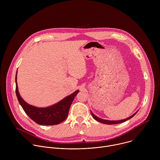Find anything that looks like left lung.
Wrapping results in <instances>:
<instances>
[{
    "instance_id": "8db88e82",
    "label": "left lung",
    "mask_w": 160,
    "mask_h": 160,
    "mask_svg": "<svg viewBox=\"0 0 160 160\" xmlns=\"http://www.w3.org/2000/svg\"><path fill=\"white\" fill-rule=\"evenodd\" d=\"M138 112V111H137L136 112H135L133 115H132L131 117H128V118H126V119H125V120H118V121H109V120H103V119H101V118H98V117H97L96 115H94V114L91 112V114H92V117L96 120H97V121H98V122H101V123H104V124H107V125H112V124H117V123H123V122H126L127 120H129V119H130L131 118H132L135 114Z\"/></svg>"
}]
</instances>
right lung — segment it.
Wrapping results in <instances>:
<instances>
[{
	"label": "right lung",
	"instance_id": "add662e5",
	"mask_svg": "<svg viewBox=\"0 0 160 160\" xmlns=\"http://www.w3.org/2000/svg\"><path fill=\"white\" fill-rule=\"evenodd\" d=\"M17 75V72H16ZM16 76V94L18 101L27 115L35 123L41 125H58L68 117L71 104L79 90L64 98L59 102L48 108H37L27 103L20 96Z\"/></svg>",
	"mask_w": 160,
	"mask_h": 160
}]
</instances>
